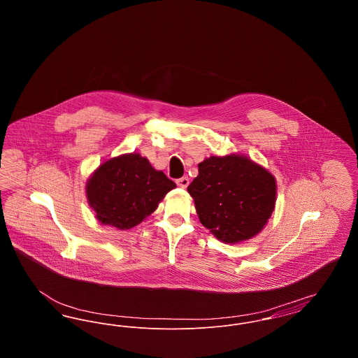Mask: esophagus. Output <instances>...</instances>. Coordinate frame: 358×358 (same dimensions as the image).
I'll return each mask as SVG.
<instances>
[{"label": "esophagus", "instance_id": "34e87169", "mask_svg": "<svg viewBox=\"0 0 358 358\" xmlns=\"http://www.w3.org/2000/svg\"><path fill=\"white\" fill-rule=\"evenodd\" d=\"M176 182H177L178 187L185 189L189 185V178L187 177H182V178H178Z\"/></svg>", "mask_w": 358, "mask_h": 358}]
</instances>
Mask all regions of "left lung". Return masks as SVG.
<instances>
[{
    "instance_id": "8db88e82",
    "label": "left lung",
    "mask_w": 358,
    "mask_h": 358,
    "mask_svg": "<svg viewBox=\"0 0 358 358\" xmlns=\"http://www.w3.org/2000/svg\"><path fill=\"white\" fill-rule=\"evenodd\" d=\"M187 192L205 228L227 244L255 238L275 210L276 180L243 154L210 155Z\"/></svg>"
}]
</instances>
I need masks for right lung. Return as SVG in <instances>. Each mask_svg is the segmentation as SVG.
<instances>
[{"instance_id": "right-lung-1", "label": "right lung", "mask_w": 358, "mask_h": 358, "mask_svg": "<svg viewBox=\"0 0 358 358\" xmlns=\"http://www.w3.org/2000/svg\"><path fill=\"white\" fill-rule=\"evenodd\" d=\"M176 187L146 157L122 154L101 164L85 184L88 205L103 225L130 229L143 222Z\"/></svg>"}]
</instances>
